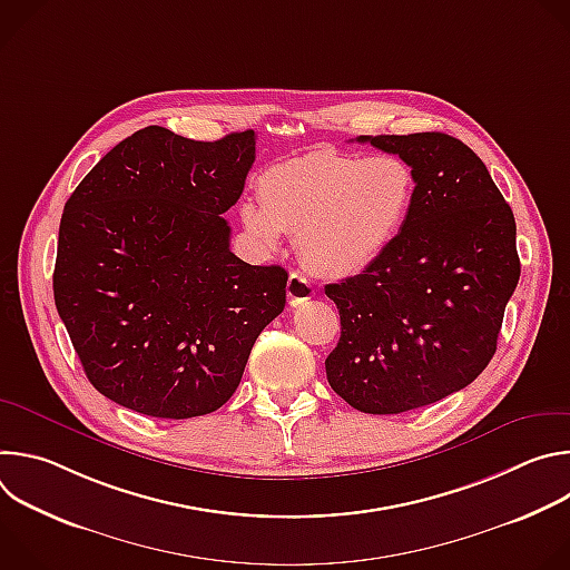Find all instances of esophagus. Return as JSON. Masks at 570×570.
<instances>
[{
	"label": "esophagus",
	"instance_id": "1",
	"mask_svg": "<svg viewBox=\"0 0 570 570\" xmlns=\"http://www.w3.org/2000/svg\"><path fill=\"white\" fill-rule=\"evenodd\" d=\"M286 293H288V302H291V306H299V304H304V302H308V299L313 297L315 288H313L311 279H306L304 275H299V273H291L288 284H286Z\"/></svg>",
	"mask_w": 570,
	"mask_h": 570
}]
</instances>
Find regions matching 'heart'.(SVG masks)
<instances>
[{
  "mask_svg": "<svg viewBox=\"0 0 570 570\" xmlns=\"http://www.w3.org/2000/svg\"><path fill=\"white\" fill-rule=\"evenodd\" d=\"M417 198V174L399 155H356L322 146L275 161L240 220L266 246L297 232L302 262L324 277L374 266L396 240Z\"/></svg>",
  "mask_w": 570,
  "mask_h": 570,
  "instance_id": "obj_1",
  "label": "heart"
}]
</instances>
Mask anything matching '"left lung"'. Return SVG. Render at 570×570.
Instances as JSON below:
<instances>
[{
	"mask_svg": "<svg viewBox=\"0 0 570 570\" xmlns=\"http://www.w3.org/2000/svg\"><path fill=\"white\" fill-rule=\"evenodd\" d=\"M417 174V198L392 248L327 284L341 341L324 361L352 409L399 415L466 387L497 354L519 284L517 223L482 159L444 132L363 135Z\"/></svg>",
	"mask_w": 570,
	"mask_h": 570,
	"instance_id": "obj_1",
	"label": "left lung"
}]
</instances>
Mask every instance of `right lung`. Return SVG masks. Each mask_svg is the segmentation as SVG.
<instances>
[{
    "label": "right lung",
    "instance_id": "obj_1",
    "mask_svg": "<svg viewBox=\"0 0 570 570\" xmlns=\"http://www.w3.org/2000/svg\"><path fill=\"white\" fill-rule=\"evenodd\" d=\"M253 161L255 130L196 141L148 126L65 203L56 308L90 383L124 409L165 420L218 411L284 311L288 273L229 250L223 214Z\"/></svg>",
    "mask_w": 570,
    "mask_h": 570
}]
</instances>
